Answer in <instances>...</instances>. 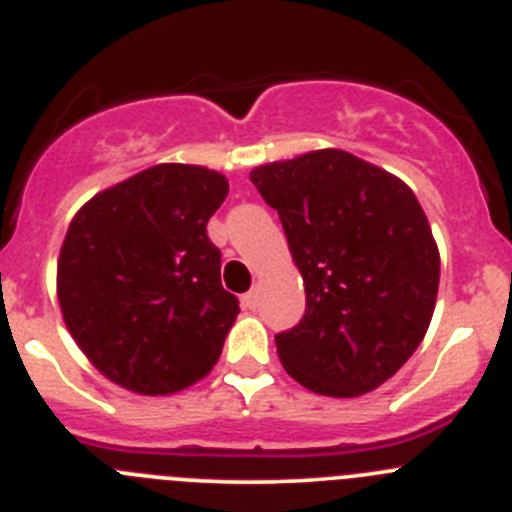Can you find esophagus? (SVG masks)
<instances>
[{
    "label": "esophagus",
    "mask_w": 512,
    "mask_h": 512,
    "mask_svg": "<svg viewBox=\"0 0 512 512\" xmlns=\"http://www.w3.org/2000/svg\"><path fill=\"white\" fill-rule=\"evenodd\" d=\"M242 306L250 308V311H255V308H257V290H250V293H245V296H242Z\"/></svg>",
    "instance_id": "34e87169"
}]
</instances>
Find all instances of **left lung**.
<instances>
[{
  "mask_svg": "<svg viewBox=\"0 0 512 512\" xmlns=\"http://www.w3.org/2000/svg\"><path fill=\"white\" fill-rule=\"evenodd\" d=\"M250 181L278 211L306 285L301 324L275 336L285 372L331 398L370 393L434 316L439 247L416 193L334 147L260 165Z\"/></svg>",
  "mask_w": 512,
  "mask_h": 512,
  "instance_id": "obj_1",
  "label": "left lung"
}]
</instances>
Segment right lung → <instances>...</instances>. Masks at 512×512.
<instances>
[{"instance_id": "obj_1", "label": "right lung", "mask_w": 512, "mask_h": 512, "mask_svg": "<svg viewBox=\"0 0 512 512\" xmlns=\"http://www.w3.org/2000/svg\"><path fill=\"white\" fill-rule=\"evenodd\" d=\"M229 183L204 165L160 163L96 193L58 257V303L91 365L132 393L170 395L222 354L239 301L206 234Z\"/></svg>"}]
</instances>
